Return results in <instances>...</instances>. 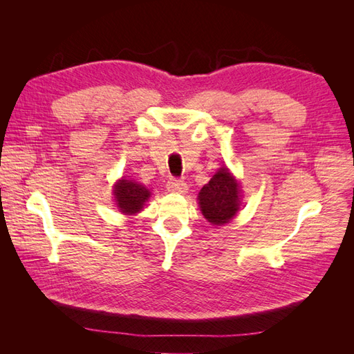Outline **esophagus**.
<instances>
[{"label": "esophagus", "mask_w": 354, "mask_h": 354, "mask_svg": "<svg viewBox=\"0 0 354 354\" xmlns=\"http://www.w3.org/2000/svg\"><path fill=\"white\" fill-rule=\"evenodd\" d=\"M167 187L169 192H176V194H185L187 190V185L180 178H169L167 181Z\"/></svg>", "instance_id": "1"}]
</instances>
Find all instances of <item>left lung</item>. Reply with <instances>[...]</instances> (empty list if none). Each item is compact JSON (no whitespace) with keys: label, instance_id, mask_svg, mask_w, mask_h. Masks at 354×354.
Instances as JSON below:
<instances>
[{"label":"left lung","instance_id":"1","mask_svg":"<svg viewBox=\"0 0 354 354\" xmlns=\"http://www.w3.org/2000/svg\"><path fill=\"white\" fill-rule=\"evenodd\" d=\"M201 211L211 224L229 223L239 209L241 190L226 167H221L199 192Z\"/></svg>","mask_w":354,"mask_h":354}]
</instances>
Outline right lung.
<instances>
[{
  "instance_id": "1",
  "label": "right lung",
  "mask_w": 354,
  "mask_h": 354,
  "mask_svg": "<svg viewBox=\"0 0 354 354\" xmlns=\"http://www.w3.org/2000/svg\"><path fill=\"white\" fill-rule=\"evenodd\" d=\"M113 195L118 208L124 214L138 212L143 208L145 202L149 199V196H151V194H149V190L145 186L127 178L120 180V183L115 186Z\"/></svg>"
}]
</instances>
